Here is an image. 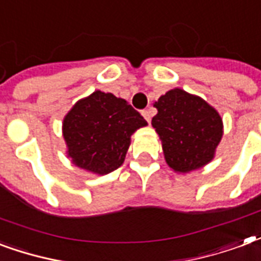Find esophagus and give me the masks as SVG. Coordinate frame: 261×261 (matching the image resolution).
<instances>
[{
	"label": "esophagus",
	"instance_id": "1",
	"mask_svg": "<svg viewBox=\"0 0 261 261\" xmlns=\"http://www.w3.org/2000/svg\"><path fill=\"white\" fill-rule=\"evenodd\" d=\"M142 115H143L144 119H146L147 122H150V121H151V117H153V112H151V110H144V111H142Z\"/></svg>",
	"mask_w": 261,
	"mask_h": 261
}]
</instances>
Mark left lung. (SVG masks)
<instances>
[{"label": "left lung", "mask_w": 261, "mask_h": 261, "mask_svg": "<svg viewBox=\"0 0 261 261\" xmlns=\"http://www.w3.org/2000/svg\"><path fill=\"white\" fill-rule=\"evenodd\" d=\"M151 125L159 135L170 168L188 174L210 163L224 133L222 118L201 97L171 89L154 102Z\"/></svg>", "instance_id": "8db88e82"}]
</instances>
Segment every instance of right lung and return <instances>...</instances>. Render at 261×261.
<instances>
[{
    "instance_id": "right-lung-1",
    "label": "right lung",
    "mask_w": 261,
    "mask_h": 261,
    "mask_svg": "<svg viewBox=\"0 0 261 261\" xmlns=\"http://www.w3.org/2000/svg\"><path fill=\"white\" fill-rule=\"evenodd\" d=\"M147 122L126 100L96 90L75 102L62 122L70 163L96 175L119 168L130 136Z\"/></svg>"
}]
</instances>
